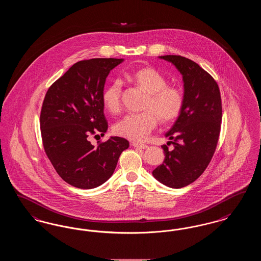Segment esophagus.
<instances>
[{
  "label": "esophagus",
  "mask_w": 261,
  "mask_h": 261,
  "mask_svg": "<svg viewBox=\"0 0 261 261\" xmlns=\"http://www.w3.org/2000/svg\"><path fill=\"white\" fill-rule=\"evenodd\" d=\"M132 146L135 147V148H139V149H148V145L146 144H143V143H136V142H132Z\"/></svg>",
  "instance_id": "34e87169"
}]
</instances>
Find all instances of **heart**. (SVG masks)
I'll list each match as a JSON object with an SVG mask.
<instances>
[{
    "label": "heart",
    "instance_id": "1",
    "mask_svg": "<svg viewBox=\"0 0 261 261\" xmlns=\"http://www.w3.org/2000/svg\"><path fill=\"white\" fill-rule=\"evenodd\" d=\"M125 77L148 93L143 109L145 112L126 115L114 126L118 136L142 142L156 127L159 120L166 124L176 120L185 106V93L176 85H169L166 76L152 66L128 71ZM121 82L113 80L105 88L101 99L105 109L112 114L121 111Z\"/></svg>",
    "mask_w": 261,
    "mask_h": 261
}]
</instances>
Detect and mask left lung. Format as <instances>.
I'll use <instances>...</instances> for the list:
<instances>
[{
    "mask_svg": "<svg viewBox=\"0 0 261 261\" xmlns=\"http://www.w3.org/2000/svg\"><path fill=\"white\" fill-rule=\"evenodd\" d=\"M161 59L172 62L183 76L185 106L165 134L174 149L162 146L165 159L152 175L162 184L179 189L195 182L208 166L220 134L222 102L218 84L198 63L176 55Z\"/></svg>",
    "mask_w": 261,
    "mask_h": 261,
    "instance_id": "left-lung-1",
    "label": "left lung"
}]
</instances>
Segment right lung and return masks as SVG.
Returning <instances> with one entry per match:
<instances>
[{
	"label": "right lung",
	"instance_id": "1",
	"mask_svg": "<svg viewBox=\"0 0 261 261\" xmlns=\"http://www.w3.org/2000/svg\"><path fill=\"white\" fill-rule=\"evenodd\" d=\"M122 59L74 63L48 89L40 114L43 147L57 173L79 189H93L112 176L129 142L112 137L93 146L90 136L108 130L101 95L110 71Z\"/></svg>",
	"mask_w": 261,
	"mask_h": 261
}]
</instances>
